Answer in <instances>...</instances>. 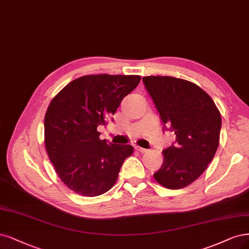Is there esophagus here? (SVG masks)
Instances as JSON below:
<instances>
[{
    "label": "esophagus",
    "instance_id": "34e87169",
    "mask_svg": "<svg viewBox=\"0 0 249 249\" xmlns=\"http://www.w3.org/2000/svg\"><path fill=\"white\" fill-rule=\"evenodd\" d=\"M135 148H136V150H137V151H139V152H141V153H145V152H147V151H148L147 149L142 148V147H140V146H136Z\"/></svg>",
    "mask_w": 249,
    "mask_h": 249
}]
</instances>
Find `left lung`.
Segmentation results:
<instances>
[{"mask_svg": "<svg viewBox=\"0 0 249 249\" xmlns=\"http://www.w3.org/2000/svg\"><path fill=\"white\" fill-rule=\"evenodd\" d=\"M143 82L176 142L162 150L164 162L153 174L166 188L193 183L207 169L218 144L221 116L215 103L198 85L171 76H145Z\"/></svg>", "mask_w": 249, "mask_h": 249, "instance_id": "8db88e82", "label": "left lung"}]
</instances>
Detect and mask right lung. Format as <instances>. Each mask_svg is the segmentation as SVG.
<instances>
[{
	"mask_svg": "<svg viewBox=\"0 0 249 249\" xmlns=\"http://www.w3.org/2000/svg\"><path fill=\"white\" fill-rule=\"evenodd\" d=\"M138 75L79 77L51 100L44 118L48 158L62 181L76 194H105L118 178L131 145L101 140L99 125H106L122 100L139 84Z\"/></svg>",
	"mask_w": 249,
	"mask_h": 249,
	"instance_id": "1",
	"label": "right lung"
}]
</instances>
